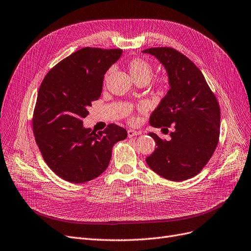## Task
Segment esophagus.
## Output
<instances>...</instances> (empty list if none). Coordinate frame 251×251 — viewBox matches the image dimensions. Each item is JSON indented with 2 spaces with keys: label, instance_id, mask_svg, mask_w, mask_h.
<instances>
[{
  "label": "esophagus",
  "instance_id": "34e87169",
  "mask_svg": "<svg viewBox=\"0 0 251 251\" xmlns=\"http://www.w3.org/2000/svg\"><path fill=\"white\" fill-rule=\"evenodd\" d=\"M128 136L129 137H132V136H135V135H140L142 132L141 131H137V130H134V129H128Z\"/></svg>",
  "mask_w": 251,
  "mask_h": 251
}]
</instances>
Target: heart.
Here are the masks:
<instances>
[{"label": "heart", "mask_w": 251, "mask_h": 251, "mask_svg": "<svg viewBox=\"0 0 251 251\" xmlns=\"http://www.w3.org/2000/svg\"><path fill=\"white\" fill-rule=\"evenodd\" d=\"M127 67H128L129 73H130V75L135 81L146 80L148 82L152 76V73H153L152 65L142 58H134L130 60L128 62ZM108 74L109 72L106 74L105 77L108 76ZM156 86L160 89L165 88L166 87L165 79L163 77L157 79ZM132 121H135V118H132Z\"/></svg>", "instance_id": "obj_1"}]
</instances>
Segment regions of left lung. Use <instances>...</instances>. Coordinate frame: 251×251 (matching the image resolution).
Instances as JSON below:
<instances>
[{"label":"left lung","instance_id":"left-lung-1","mask_svg":"<svg viewBox=\"0 0 251 251\" xmlns=\"http://www.w3.org/2000/svg\"><path fill=\"white\" fill-rule=\"evenodd\" d=\"M168 72L170 90L150 117L153 127H171V141L150 132L157 148L146 158L164 179L181 182L197 176L214 153L220 132V108L201 70L172 48L143 50Z\"/></svg>","mask_w":251,"mask_h":251}]
</instances>
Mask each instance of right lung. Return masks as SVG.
<instances>
[{
	"mask_svg": "<svg viewBox=\"0 0 251 251\" xmlns=\"http://www.w3.org/2000/svg\"><path fill=\"white\" fill-rule=\"evenodd\" d=\"M122 50L85 48L49 71L38 91L33 132L44 161L60 178L86 183L108 166L116 143L127 137L126 129L109 124L103 131L85 128L82 119L102 91L104 74Z\"/></svg>",
	"mask_w": 251,
	"mask_h": 251,
	"instance_id": "add662e5",
	"label": "right lung"
}]
</instances>
